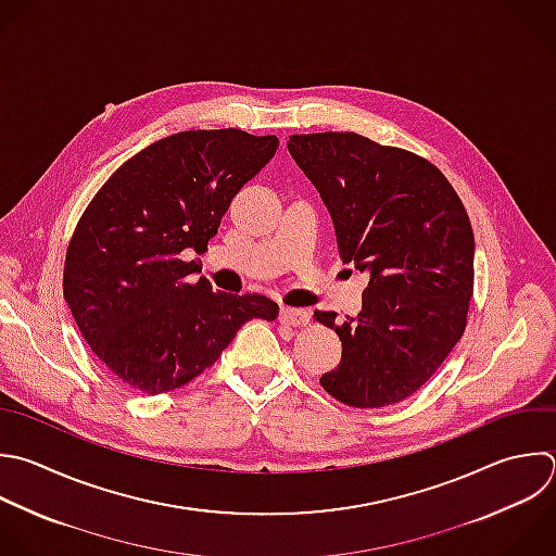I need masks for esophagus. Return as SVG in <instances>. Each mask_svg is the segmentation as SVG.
<instances>
[{
    "instance_id": "34e87169",
    "label": "esophagus",
    "mask_w": 556,
    "mask_h": 556,
    "mask_svg": "<svg viewBox=\"0 0 556 556\" xmlns=\"http://www.w3.org/2000/svg\"><path fill=\"white\" fill-rule=\"evenodd\" d=\"M311 315L308 311L304 308H289V306H282L280 308V321L282 324H289V326H302V324H308Z\"/></svg>"
}]
</instances>
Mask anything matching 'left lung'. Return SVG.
Returning <instances> with one entry per match:
<instances>
[{
    "instance_id": "8db88e82",
    "label": "left lung",
    "mask_w": 556,
    "mask_h": 556,
    "mask_svg": "<svg viewBox=\"0 0 556 556\" xmlns=\"http://www.w3.org/2000/svg\"><path fill=\"white\" fill-rule=\"evenodd\" d=\"M289 154L319 191L343 263L369 274L363 308L337 321L343 345L319 378L356 408L415 393L458 343L473 291V232L452 185L428 161L356 132L291 135Z\"/></svg>"
}]
</instances>
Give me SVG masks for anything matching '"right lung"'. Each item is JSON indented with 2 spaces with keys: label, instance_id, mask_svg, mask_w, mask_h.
I'll return each instance as SVG.
<instances>
[{
  "label": "right lung",
  "instance_id": "add662e5",
  "mask_svg": "<svg viewBox=\"0 0 556 556\" xmlns=\"http://www.w3.org/2000/svg\"><path fill=\"white\" fill-rule=\"evenodd\" d=\"M278 137L187 130L126 161L96 193L67 248L65 300L98 358L159 395L211 367L250 319H276L265 295L215 293L185 252H204Z\"/></svg>",
  "mask_w": 556,
  "mask_h": 556
}]
</instances>
